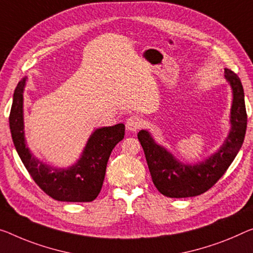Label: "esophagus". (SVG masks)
<instances>
[{
	"label": "esophagus",
	"mask_w": 253,
	"mask_h": 253,
	"mask_svg": "<svg viewBox=\"0 0 253 253\" xmlns=\"http://www.w3.org/2000/svg\"><path fill=\"white\" fill-rule=\"evenodd\" d=\"M142 123H143L142 119L139 118V116H137V115H134L126 120V126L130 132H137L140 127L142 126Z\"/></svg>",
	"instance_id": "obj_1"
}]
</instances>
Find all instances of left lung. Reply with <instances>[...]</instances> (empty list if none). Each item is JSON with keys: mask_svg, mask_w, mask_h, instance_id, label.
I'll list each match as a JSON object with an SVG mask.
<instances>
[{"mask_svg": "<svg viewBox=\"0 0 253 253\" xmlns=\"http://www.w3.org/2000/svg\"><path fill=\"white\" fill-rule=\"evenodd\" d=\"M225 79L232 89L231 129L215 153L196 164H186L159 145L148 130H140L141 143L151 178L162 194L169 198L196 197L211 188L224 175L243 145L247 131L244 91L240 78L225 69Z\"/></svg>", "mask_w": 253, "mask_h": 253, "instance_id": "obj_1", "label": "left lung"}]
</instances>
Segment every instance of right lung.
Here are the masks:
<instances>
[{
  "instance_id": "add662e5",
  "label": "right lung",
  "mask_w": 253,
  "mask_h": 253,
  "mask_svg": "<svg viewBox=\"0 0 253 253\" xmlns=\"http://www.w3.org/2000/svg\"><path fill=\"white\" fill-rule=\"evenodd\" d=\"M28 78L19 81L10 112V131L15 150L37 185L53 199L68 203H89L102 189L108 158L124 138L123 123L96 129L80 157L69 167H55L37 158L27 146L23 122V91Z\"/></svg>"
}]
</instances>
